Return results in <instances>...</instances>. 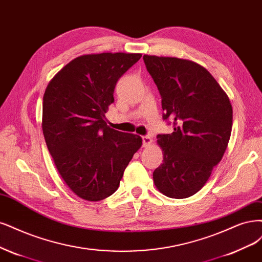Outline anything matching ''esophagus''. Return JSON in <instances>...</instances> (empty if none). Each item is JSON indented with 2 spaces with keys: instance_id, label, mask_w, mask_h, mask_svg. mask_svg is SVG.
Instances as JSON below:
<instances>
[{
  "instance_id": "1",
  "label": "esophagus",
  "mask_w": 262,
  "mask_h": 262,
  "mask_svg": "<svg viewBox=\"0 0 262 262\" xmlns=\"http://www.w3.org/2000/svg\"><path fill=\"white\" fill-rule=\"evenodd\" d=\"M142 140H143V146L144 147H147L149 144H151L152 140L150 137H148V135H145V137H142Z\"/></svg>"
}]
</instances>
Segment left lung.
<instances>
[{
	"label": "left lung",
	"mask_w": 262,
	"mask_h": 262,
	"mask_svg": "<svg viewBox=\"0 0 262 262\" xmlns=\"http://www.w3.org/2000/svg\"><path fill=\"white\" fill-rule=\"evenodd\" d=\"M161 96L164 120L173 132L158 134L164 160L152 179L170 198L196 194L222 159L231 137L233 111L229 96L203 66L187 59L144 55Z\"/></svg>",
	"instance_id": "1"
}]
</instances>
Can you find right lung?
I'll use <instances>...</instances> for the list:
<instances>
[{"label": "right lung", "mask_w": 262, "mask_h": 262, "mask_svg": "<svg viewBox=\"0 0 262 262\" xmlns=\"http://www.w3.org/2000/svg\"><path fill=\"white\" fill-rule=\"evenodd\" d=\"M141 56H79L58 71L45 90V142L61 179L82 200L97 202L113 195L142 145L139 135L114 130L105 121L117 81Z\"/></svg>", "instance_id": "right-lung-1"}]
</instances>
